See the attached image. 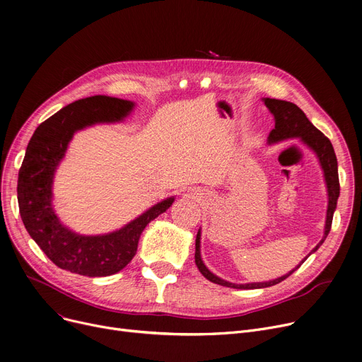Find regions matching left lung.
Here are the masks:
<instances>
[{
    "label": "left lung",
    "mask_w": 362,
    "mask_h": 362,
    "mask_svg": "<svg viewBox=\"0 0 362 362\" xmlns=\"http://www.w3.org/2000/svg\"><path fill=\"white\" fill-rule=\"evenodd\" d=\"M264 104L267 105V108L272 111L274 116V129L270 132L269 135V144H276L284 139H293L299 138L307 146H310L318 157L320 165L325 171V180L327 185V195H329V205H327V216H326V226H325V236L318 242V245L311 251L315 252L321 243L326 240L330 229H332V221H333V214L337 205V198L340 192V185H339V173H337V160L332 142L329 141L327 136L322 135V133L308 120V117L296 104L289 103V101H281V100H274V98H264ZM201 230H198L197 235V242H195V262L198 270L202 273L205 279L216 284H221V286L226 288H233V289H261V288H269L274 286V284L283 281L284 279H288L293 272H296L300 264L305 261L303 259L298 267H295L292 272L288 274H284L279 279L270 280V281H258V283H245V284H236L226 281L216 274H213L210 270L205 267V264L202 262L201 258ZM310 254V255H311Z\"/></svg>",
    "instance_id": "8db88e82"
}]
</instances>
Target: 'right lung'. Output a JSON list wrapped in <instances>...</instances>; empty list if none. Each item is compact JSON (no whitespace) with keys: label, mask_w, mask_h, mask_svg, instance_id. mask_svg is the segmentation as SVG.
<instances>
[{"label":"right lung","mask_w":362,"mask_h":362,"mask_svg":"<svg viewBox=\"0 0 362 362\" xmlns=\"http://www.w3.org/2000/svg\"><path fill=\"white\" fill-rule=\"evenodd\" d=\"M132 101L95 95L74 101L37 126L18 170V210L30 238L63 270L88 277L116 274L132 261L149 221L167 211L175 198L151 206L120 230L83 236L63 226L52 210V179L74 132L95 123L120 122L133 110Z\"/></svg>","instance_id":"right-lung-1"}]
</instances>
